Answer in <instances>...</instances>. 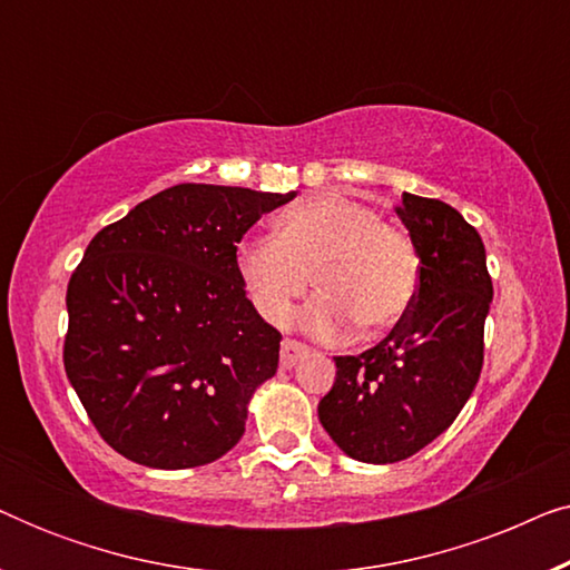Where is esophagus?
<instances>
[{
	"instance_id": "34e87169",
	"label": "esophagus",
	"mask_w": 570,
	"mask_h": 570,
	"mask_svg": "<svg viewBox=\"0 0 570 570\" xmlns=\"http://www.w3.org/2000/svg\"><path fill=\"white\" fill-rule=\"evenodd\" d=\"M303 355H308V347L298 340H285L283 347H279V363H283V368H293Z\"/></svg>"
}]
</instances>
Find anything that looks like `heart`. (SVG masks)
Returning <instances> with one entry per match:
<instances>
[{
	"mask_svg": "<svg viewBox=\"0 0 570 570\" xmlns=\"http://www.w3.org/2000/svg\"><path fill=\"white\" fill-rule=\"evenodd\" d=\"M275 240H252L236 252V269L262 318L283 326L314 275L322 295L303 322L318 337L347 330L348 314L376 332L404 316L417 293L412 240L363 202L324 194L285 207L272 223Z\"/></svg>",
	"mask_w": 570,
	"mask_h": 570,
	"instance_id": "1",
	"label": "heart"
}]
</instances>
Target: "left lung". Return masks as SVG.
<instances>
[{
	"label": "left lung",
	"instance_id": "left-lung-1",
	"mask_svg": "<svg viewBox=\"0 0 570 570\" xmlns=\"http://www.w3.org/2000/svg\"><path fill=\"white\" fill-rule=\"evenodd\" d=\"M396 215L420 259L417 293L394 330L361 355H340L318 420L347 456L402 462L454 423L482 371L493 303L480 233L441 199L404 191Z\"/></svg>",
	"mask_w": 570,
	"mask_h": 570
}]
</instances>
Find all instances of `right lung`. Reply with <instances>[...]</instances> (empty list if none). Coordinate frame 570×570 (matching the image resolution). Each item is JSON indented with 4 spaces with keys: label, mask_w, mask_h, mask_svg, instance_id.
I'll return each mask as SVG.
<instances>
[{
    "label": "right lung",
    "mask_w": 570,
    "mask_h": 570,
    "mask_svg": "<svg viewBox=\"0 0 570 570\" xmlns=\"http://www.w3.org/2000/svg\"><path fill=\"white\" fill-rule=\"evenodd\" d=\"M293 197L178 184L85 248L67 287L65 371L121 456L189 470L240 441L283 334L246 298L236 244Z\"/></svg>",
    "instance_id": "add662e5"
}]
</instances>
